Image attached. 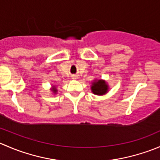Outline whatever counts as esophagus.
Returning a JSON list of instances; mask_svg holds the SVG:
<instances>
[{
  "mask_svg": "<svg viewBox=\"0 0 160 160\" xmlns=\"http://www.w3.org/2000/svg\"><path fill=\"white\" fill-rule=\"evenodd\" d=\"M72 80H76V79H77V76H76V75L72 76Z\"/></svg>",
  "mask_w": 160,
  "mask_h": 160,
  "instance_id": "esophagus-1",
  "label": "esophagus"
}]
</instances>
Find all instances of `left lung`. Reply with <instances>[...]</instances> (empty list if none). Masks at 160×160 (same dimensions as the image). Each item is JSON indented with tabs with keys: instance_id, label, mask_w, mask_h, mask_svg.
<instances>
[{
	"instance_id": "obj_1",
	"label": "left lung",
	"mask_w": 160,
	"mask_h": 160,
	"mask_svg": "<svg viewBox=\"0 0 160 160\" xmlns=\"http://www.w3.org/2000/svg\"><path fill=\"white\" fill-rule=\"evenodd\" d=\"M90 89H91V92L93 94L101 96V95L106 94L109 91V86L104 80H102V79L97 80V79H95L92 82Z\"/></svg>"
}]
</instances>
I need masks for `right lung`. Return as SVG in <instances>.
Here are the masks:
<instances>
[{
    "label": "right lung",
    "mask_w": 160,
    "mask_h": 160,
    "mask_svg": "<svg viewBox=\"0 0 160 160\" xmlns=\"http://www.w3.org/2000/svg\"><path fill=\"white\" fill-rule=\"evenodd\" d=\"M51 91L52 92V93H57V88H56V86H52L51 88Z\"/></svg>",
    "instance_id": "add662e5"
}]
</instances>
